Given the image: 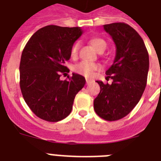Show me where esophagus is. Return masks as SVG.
Masks as SVG:
<instances>
[{
	"mask_svg": "<svg viewBox=\"0 0 161 161\" xmlns=\"http://www.w3.org/2000/svg\"><path fill=\"white\" fill-rule=\"evenodd\" d=\"M91 82H92V80H90V79H86V83H87V84L90 83Z\"/></svg>",
	"mask_w": 161,
	"mask_h": 161,
	"instance_id": "esophagus-1",
	"label": "esophagus"
}]
</instances>
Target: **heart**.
<instances>
[{
    "mask_svg": "<svg viewBox=\"0 0 161 161\" xmlns=\"http://www.w3.org/2000/svg\"><path fill=\"white\" fill-rule=\"evenodd\" d=\"M88 42L98 53H102L106 48V47H107V43H106L105 40H103V38L98 37V36H91L90 38L88 39ZM78 49H79V42H75L73 44V46H72L70 50V54L73 58L77 57ZM100 69L101 66L99 64L88 63H80L74 68V71H75L76 73H79L81 75L87 77V78L92 77L94 72L100 70Z\"/></svg>",
    "mask_w": 161,
    "mask_h": 161,
    "instance_id": "b5f03b06",
    "label": "heart"
}]
</instances>
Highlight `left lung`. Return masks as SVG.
Masks as SVG:
<instances>
[{
	"instance_id": "8db88e82",
	"label": "left lung",
	"mask_w": 161,
	"mask_h": 161,
	"mask_svg": "<svg viewBox=\"0 0 161 161\" xmlns=\"http://www.w3.org/2000/svg\"><path fill=\"white\" fill-rule=\"evenodd\" d=\"M103 28L116 45V56L107 71L106 79L97 81L100 92L93 101L96 114L108 121L128 115L136 106L145 91L149 71V53L135 29L125 22L107 24Z\"/></svg>"
}]
</instances>
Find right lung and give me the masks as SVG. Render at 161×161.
I'll list each match as a JSON object with an SVG mask.
<instances>
[{
    "instance_id": "add662e5",
    "label": "right lung",
    "mask_w": 161,
    "mask_h": 161,
    "mask_svg": "<svg viewBox=\"0 0 161 161\" xmlns=\"http://www.w3.org/2000/svg\"><path fill=\"white\" fill-rule=\"evenodd\" d=\"M82 35L78 27L50 25L39 29L24 47L20 62V88L23 98L36 116L58 122L72 111L76 94L85 78L73 73L68 79L60 77L69 72L65 63L71 47Z\"/></svg>"
}]
</instances>
